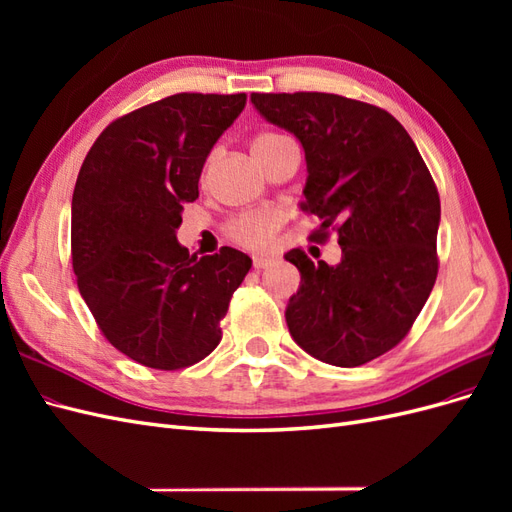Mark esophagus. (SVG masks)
Masks as SVG:
<instances>
[{"label": "esophagus", "instance_id": "esophagus-1", "mask_svg": "<svg viewBox=\"0 0 512 512\" xmlns=\"http://www.w3.org/2000/svg\"><path fill=\"white\" fill-rule=\"evenodd\" d=\"M273 262H275V258H271V256H254V258H252V267H254L256 271H260V269L271 267Z\"/></svg>", "mask_w": 512, "mask_h": 512}]
</instances>
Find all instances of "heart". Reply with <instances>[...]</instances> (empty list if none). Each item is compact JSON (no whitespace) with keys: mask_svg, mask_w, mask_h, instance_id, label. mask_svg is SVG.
<instances>
[{"mask_svg":"<svg viewBox=\"0 0 512 512\" xmlns=\"http://www.w3.org/2000/svg\"><path fill=\"white\" fill-rule=\"evenodd\" d=\"M284 143H288L286 136L275 134V132H262L254 138L252 143L254 156H265V153L273 151L275 147H280ZM213 160H215V151L207 158L203 177H207ZM282 224H284L282 211H277L273 207H262V209H250V211H241L237 215H232L224 226V232L235 245L258 252V250H267L275 239V232L282 228Z\"/></svg>","mask_w":512,"mask_h":512,"instance_id":"heart-1","label":"heart"}]
</instances>
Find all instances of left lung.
Here are the masks:
<instances>
[{"label": "left lung", "mask_w": 512, "mask_h": 512, "mask_svg": "<svg viewBox=\"0 0 512 512\" xmlns=\"http://www.w3.org/2000/svg\"><path fill=\"white\" fill-rule=\"evenodd\" d=\"M260 115L299 138L307 160L301 211L337 232L342 262L314 265L301 247L286 260L301 271L286 322L305 352L359 367L393 350L421 314L438 277L440 194L406 128L384 108L320 91L252 94Z\"/></svg>", "instance_id": "8db88e82"}]
</instances>
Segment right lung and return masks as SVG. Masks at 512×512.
<instances>
[{"instance_id": "right-lung-1", "label": "right lung", "mask_w": 512, "mask_h": 512, "mask_svg": "<svg viewBox=\"0 0 512 512\" xmlns=\"http://www.w3.org/2000/svg\"><path fill=\"white\" fill-rule=\"evenodd\" d=\"M245 94H175L108 123L72 194V269L98 329L151 369L203 361L252 260L179 245L183 203L198 198L211 147L243 111Z\"/></svg>"}]
</instances>
